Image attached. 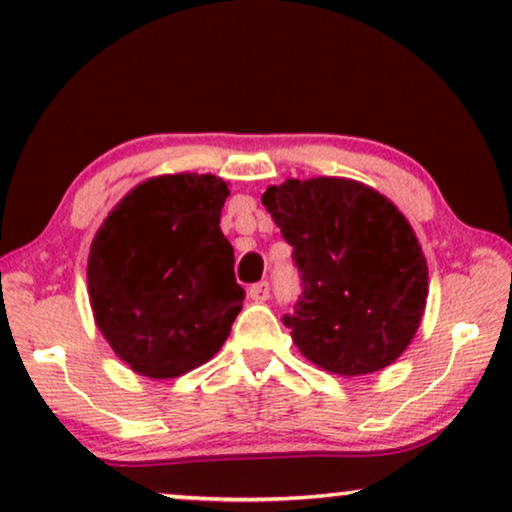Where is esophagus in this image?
I'll use <instances>...</instances> for the list:
<instances>
[{
	"label": "esophagus",
	"instance_id": "esophagus-1",
	"mask_svg": "<svg viewBox=\"0 0 512 512\" xmlns=\"http://www.w3.org/2000/svg\"><path fill=\"white\" fill-rule=\"evenodd\" d=\"M249 298L254 300V303H265V300L270 298V284L268 282H258L249 289Z\"/></svg>",
	"mask_w": 512,
	"mask_h": 512
}]
</instances>
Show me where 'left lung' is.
<instances>
[{"label": "left lung", "mask_w": 512, "mask_h": 512, "mask_svg": "<svg viewBox=\"0 0 512 512\" xmlns=\"http://www.w3.org/2000/svg\"><path fill=\"white\" fill-rule=\"evenodd\" d=\"M263 205L293 247L300 296L282 321L303 356L338 375L394 363L422 321L429 270L391 202L352 179H289Z\"/></svg>", "instance_id": "1"}]
</instances>
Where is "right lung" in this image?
Here are the masks:
<instances>
[{"label":"right lung","instance_id":"obj_1","mask_svg":"<svg viewBox=\"0 0 512 512\" xmlns=\"http://www.w3.org/2000/svg\"><path fill=\"white\" fill-rule=\"evenodd\" d=\"M226 181L167 174L139 184L97 230L88 293L104 338L139 375L202 366L242 310L235 254L219 221Z\"/></svg>","mask_w":512,"mask_h":512}]
</instances>
